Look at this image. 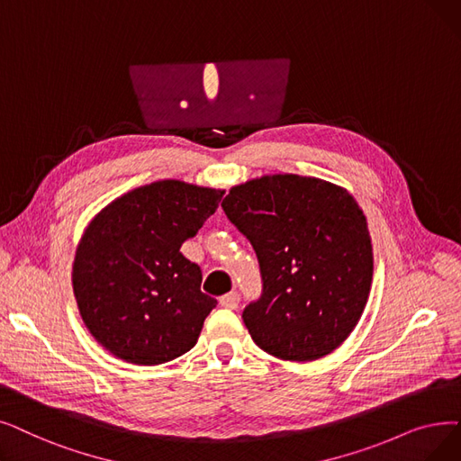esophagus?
<instances>
[{
	"mask_svg": "<svg viewBox=\"0 0 461 461\" xmlns=\"http://www.w3.org/2000/svg\"><path fill=\"white\" fill-rule=\"evenodd\" d=\"M239 302H241V299H239L237 292H230V294L220 297V305L226 307V309H237Z\"/></svg>",
	"mask_w": 461,
	"mask_h": 461,
	"instance_id": "1",
	"label": "esophagus"
}]
</instances>
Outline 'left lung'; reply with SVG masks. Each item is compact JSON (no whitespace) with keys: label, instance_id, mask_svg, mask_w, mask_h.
I'll return each instance as SVG.
<instances>
[{"label":"left lung","instance_id":"obj_1","mask_svg":"<svg viewBox=\"0 0 461 461\" xmlns=\"http://www.w3.org/2000/svg\"><path fill=\"white\" fill-rule=\"evenodd\" d=\"M222 209L258 256L262 295L243 311L252 341L290 362L333 352L356 328L373 280L354 197L320 178L267 175L233 186Z\"/></svg>","mask_w":461,"mask_h":461}]
</instances>
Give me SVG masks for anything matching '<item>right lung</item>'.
Masks as SVG:
<instances>
[{
    "instance_id": "right-lung-1",
    "label": "right lung",
    "mask_w": 461,
    "mask_h": 461,
    "mask_svg": "<svg viewBox=\"0 0 461 461\" xmlns=\"http://www.w3.org/2000/svg\"><path fill=\"white\" fill-rule=\"evenodd\" d=\"M222 190L158 181L114 199L78 245L73 290L86 328L116 357L158 366L195 343L216 299L181 247L218 209Z\"/></svg>"
}]
</instances>
